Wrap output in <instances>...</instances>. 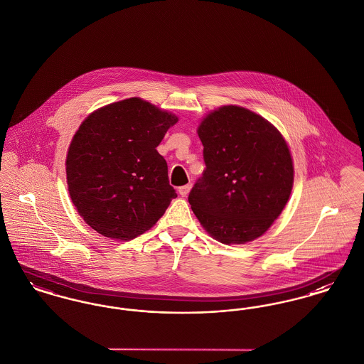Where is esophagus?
<instances>
[{
    "label": "esophagus",
    "instance_id": "1",
    "mask_svg": "<svg viewBox=\"0 0 364 364\" xmlns=\"http://www.w3.org/2000/svg\"><path fill=\"white\" fill-rule=\"evenodd\" d=\"M190 190L191 186L190 184H187V186H183V187H180V188H178V193H180L181 196H187Z\"/></svg>",
    "mask_w": 364,
    "mask_h": 364
}]
</instances>
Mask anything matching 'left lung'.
Instances as JSON below:
<instances>
[{
	"label": "left lung",
	"instance_id": "obj_1",
	"mask_svg": "<svg viewBox=\"0 0 364 364\" xmlns=\"http://www.w3.org/2000/svg\"><path fill=\"white\" fill-rule=\"evenodd\" d=\"M206 169L188 202L208 233L224 244L262 236L285 208L294 164L277 129L254 112L223 106L198 128Z\"/></svg>",
	"mask_w": 364,
	"mask_h": 364
}]
</instances>
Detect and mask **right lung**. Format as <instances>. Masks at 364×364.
Instances as JSON below:
<instances>
[{"label":"right lung","mask_w":364,"mask_h":364,"mask_svg":"<svg viewBox=\"0 0 364 364\" xmlns=\"http://www.w3.org/2000/svg\"><path fill=\"white\" fill-rule=\"evenodd\" d=\"M177 117L129 98L90 114L70 141V199L88 225L131 240L149 230L177 196L156 146Z\"/></svg>","instance_id":"1"}]
</instances>
